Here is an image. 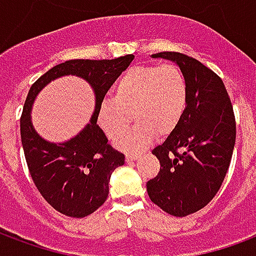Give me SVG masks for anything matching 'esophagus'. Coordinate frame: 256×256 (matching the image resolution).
I'll return each mask as SVG.
<instances>
[{
	"label": "esophagus",
	"instance_id": "1",
	"mask_svg": "<svg viewBox=\"0 0 256 256\" xmlns=\"http://www.w3.org/2000/svg\"><path fill=\"white\" fill-rule=\"evenodd\" d=\"M137 158H138V154H128V155H126V160L133 162L136 160Z\"/></svg>",
	"mask_w": 256,
	"mask_h": 256
}]
</instances>
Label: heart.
I'll return each instance as SVG.
<instances>
[{
    "label": "heart",
    "instance_id": "obj_1",
    "mask_svg": "<svg viewBox=\"0 0 256 256\" xmlns=\"http://www.w3.org/2000/svg\"><path fill=\"white\" fill-rule=\"evenodd\" d=\"M188 104V82L176 64L136 66L123 72L112 86L111 100L98 108L97 123L111 140L122 137L130 115L138 123L119 145L137 150L148 144L155 133L164 137L181 122Z\"/></svg>",
    "mask_w": 256,
    "mask_h": 256
}]
</instances>
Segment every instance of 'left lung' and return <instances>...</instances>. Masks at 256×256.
I'll list each match as a JSON object with an SVG mask.
<instances>
[{"mask_svg":"<svg viewBox=\"0 0 256 256\" xmlns=\"http://www.w3.org/2000/svg\"><path fill=\"white\" fill-rule=\"evenodd\" d=\"M152 56L172 60L182 70L188 104L177 128L152 150L160 170L146 182V190L167 214L186 216L206 207L225 180L236 141L234 112L212 70L180 52Z\"/></svg>","mask_w":256,"mask_h":256,"instance_id":"1","label":"left lung"}]
</instances>
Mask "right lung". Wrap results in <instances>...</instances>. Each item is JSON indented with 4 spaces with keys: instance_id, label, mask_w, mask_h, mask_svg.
<instances>
[{
    "instance_id": "obj_1",
    "label": "right lung",
    "mask_w": 256,
    "mask_h": 256,
    "mask_svg": "<svg viewBox=\"0 0 256 256\" xmlns=\"http://www.w3.org/2000/svg\"><path fill=\"white\" fill-rule=\"evenodd\" d=\"M133 58V54H126L112 60H68L50 68L28 90L20 118L27 167L42 198L67 216L84 218L101 207L108 198L112 172L124 164V155L108 144L97 124V114L106 92ZM63 74H76L92 84L96 108L90 123L78 136L63 144H53L36 134L30 110L42 88Z\"/></svg>"
}]
</instances>
